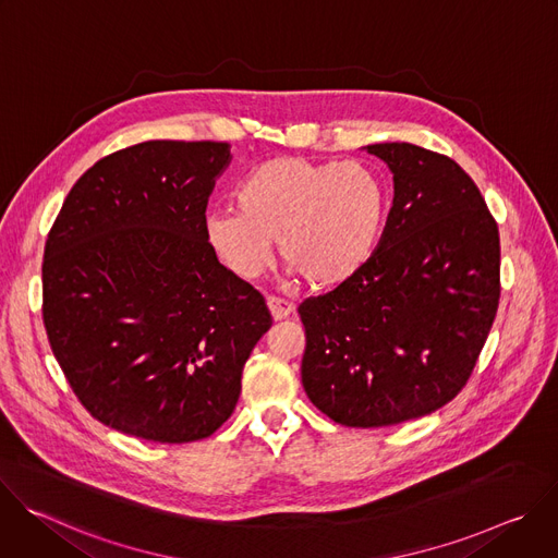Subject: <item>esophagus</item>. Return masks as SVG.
<instances>
[{
	"label": "esophagus",
	"instance_id": "1",
	"mask_svg": "<svg viewBox=\"0 0 558 558\" xmlns=\"http://www.w3.org/2000/svg\"><path fill=\"white\" fill-rule=\"evenodd\" d=\"M267 306H269V313H271V317H274L276 323L284 320V317H289L293 313V306L289 302H284V300H278V298H269Z\"/></svg>",
	"mask_w": 558,
	"mask_h": 558
}]
</instances>
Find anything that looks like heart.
Returning <instances> with one entry per match:
<instances>
[{"label":"heart","mask_w":558,"mask_h":558,"mask_svg":"<svg viewBox=\"0 0 558 558\" xmlns=\"http://www.w3.org/2000/svg\"><path fill=\"white\" fill-rule=\"evenodd\" d=\"M238 209L207 214L214 252L238 276H258L278 241L280 258L313 289H336L371 260L386 222V190L362 161L276 156L235 194Z\"/></svg>","instance_id":"1"}]
</instances>
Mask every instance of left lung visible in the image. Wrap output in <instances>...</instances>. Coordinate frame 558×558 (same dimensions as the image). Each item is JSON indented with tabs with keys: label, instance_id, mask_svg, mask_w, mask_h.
I'll return each instance as SVG.
<instances>
[{
	"label": "left lung",
	"instance_id": "obj_1",
	"mask_svg": "<svg viewBox=\"0 0 558 558\" xmlns=\"http://www.w3.org/2000/svg\"><path fill=\"white\" fill-rule=\"evenodd\" d=\"M392 174V207L366 267L298 313L302 386L353 428L424 417L463 388L499 306V227L452 158L413 143L364 147Z\"/></svg>",
	"mask_w": 558,
	"mask_h": 558
}]
</instances>
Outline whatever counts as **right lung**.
<instances>
[{"label":"right lung","instance_id":"add662e5","mask_svg":"<svg viewBox=\"0 0 558 558\" xmlns=\"http://www.w3.org/2000/svg\"><path fill=\"white\" fill-rule=\"evenodd\" d=\"M229 143L145 141L70 190L44 250V325L78 402L147 441L209 437L269 331L265 298L216 258L205 209Z\"/></svg>","mask_w":558,"mask_h":558}]
</instances>
